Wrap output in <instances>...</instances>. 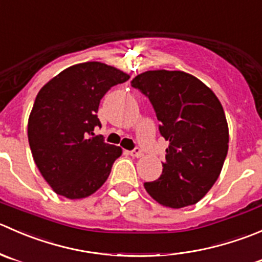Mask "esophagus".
Returning a JSON list of instances; mask_svg holds the SVG:
<instances>
[{"instance_id":"obj_1","label":"esophagus","mask_w":262,"mask_h":262,"mask_svg":"<svg viewBox=\"0 0 262 262\" xmlns=\"http://www.w3.org/2000/svg\"><path fill=\"white\" fill-rule=\"evenodd\" d=\"M130 155L134 158H141L142 157V151L140 149H134L132 151H130Z\"/></svg>"}]
</instances>
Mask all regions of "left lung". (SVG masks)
<instances>
[{
  "label": "left lung",
  "mask_w": 262,
  "mask_h": 262,
  "mask_svg": "<svg viewBox=\"0 0 262 262\" xmlns=\"http://www.w3.org/2000/svg\"><path fill=\"white\" fill-rule=\"evenodd\" d=\"M131 85L149 98L160 134L169 141L162 174L145 182V190L167 208L199 203L218 180L228 152L222 103L210 88L183 71H145Z\"/></svg>",
  "instance_id": "8db88e82"
}]
</instances>
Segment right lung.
Listing matches in <instances>:
<instances>
[{
  "instance_id": "obj_1",
  "label": "right lung",
  "mask_w": 262,
  "mask_h": 262,
  "mask_svg": "<svg viewBox=\"0 0 262 262\" xmlns=\"http://www.w3.org/2000/svg\"><path fill=\"white\" fill-rule=\"evenodd\" d=\"M130 75L102 62L67 67L39 90L28 121L33 159L52 190L70 200L93 195L122 154L95 136L100 99Z\"/></svg>"
}]
</instances>
